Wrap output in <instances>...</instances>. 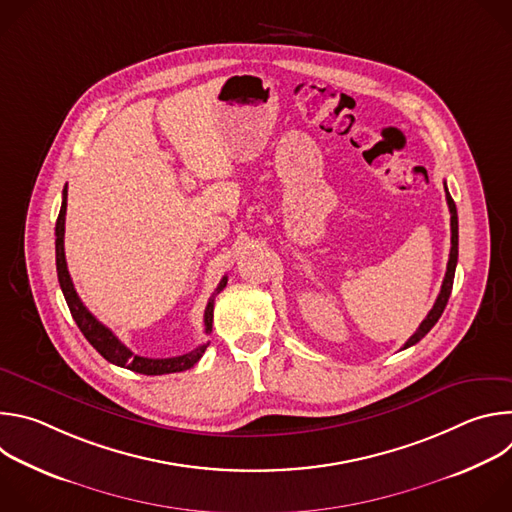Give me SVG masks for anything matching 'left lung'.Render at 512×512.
<instances>
[{
  "label": "left lung",
  "instance_id": "left-lung-1",
  "mask_svg": "<svg viewBox=\"0 0 512 512\" xmlns=\"http://www.w3.org/2000/svg\"><path fill=\"white\" fill-rule=\"evenodd\" d=\"M446 188V184H444ZM446 200H448V206H450V227H452V249H450V259H448V269H446V277H444V283H442V291L440 296H437L433 308L429 310L427 318L419 324V328L415 330V334L403 344V348H409L413 344H417L433 326L435 322L442 318L444 310H446V304L450 300V294H452V285H454V273H456V263H458V212H456V204L446 188Z\"/></svg>",
  "mask_w": 512,
  "mask_h": 512
}]
</instances>
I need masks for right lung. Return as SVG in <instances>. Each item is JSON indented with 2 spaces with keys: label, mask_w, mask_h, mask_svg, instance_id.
<instances>
[{
  "label": "right lung",
  "mask_w": 512,
  "mask_h": 512,
  "mask_svg": "<svg viewBox=\"0 0 512 512\" xmlns=\"http://www.w3.org/2000/svg\"><path fill=\"white\" fill-rule=\"evenodd\" d=\"M64 216H66V188L62 192V206L58 212V221H56V273H58V283L64 294V300L68 304V310L75 318L77 326L81 328V332L85 334V338L93 344V348L109 362L117 364V367L129 369L133 373H141V375H170V373H180L186 369H192L194 364L200 360V356L204 354L208 342L200 344L198 348L180 354V356H172V358H145L139 356L135 352H131L107 326H103L81 302L75 285H72L68 267H66V257H64ZM227 285V277L221 279L218 283L216 291L212 294V298L206 304L204 310V332L210 334L212 332V310H214V296L221 294Z\"/></svg>",
  "instance_id": "1"
}]
</instances>
